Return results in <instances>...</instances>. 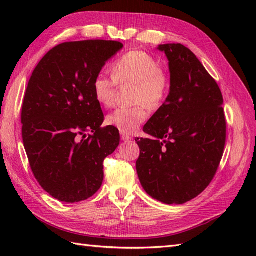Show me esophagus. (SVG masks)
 Masks as SVG:
<instances>
[{
	"label": "esophagus",
	"mask_w": 256,
	"mask_h": 256,
	"mask_svg": "<svg viewBox=\"0 0 256 256\" xmlns=\"http://www.w3.org/2000/svg\"><path fill=\"white\" fill-rule=\"evenodd\" d=\"M131 138H132L130 136V135L121 133V140H131Z\"/></svg>",
	"instance_id": "1"
}]
</instances>
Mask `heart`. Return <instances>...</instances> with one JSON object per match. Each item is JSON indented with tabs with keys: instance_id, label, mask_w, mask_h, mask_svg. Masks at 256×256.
<instances>
[{
	"instance_id": "obj_1",
	"label": "heart",
	"mask_w": 256,
	"mask_h": 256,
	"mask_svg": "<svg viewBox=\"0 0 256 256\" xmlns=\"http://www.w3.org/2000/svg\"><path fill=\"white\" fill-rule=\"evenodd\" d=\"M113 78L99 74L92 82L94 99L99 104H114L116 84H134L133 101L138 106L118 108L106 118V123L124 134H132L148 118L145 105L154 110L164 103L170 92V78L150 54L132 50L118 58L112 64Z\"/></svg>"
}]
</instances>
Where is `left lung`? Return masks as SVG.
I'll list each match as a JSON object with an SVG mask.
<instances>
[{"instance_id": "left-lung-1", "label": "left lung", "mask_w": 256, "mask_h": 256, "mask_svg": "<svg viewBox=\"0 0 256 256\" xmlns=\"http://www.w3.org/2000/svg\"><path fill=\"white\" fill-rule=\"evenodd\" d=\"M170 72V94L138 138L136 170L152 198L182 204L197 197L214 179L226 136L224 96L194 54L182 44L160 45Z\"/></svg>"}]
</instances>
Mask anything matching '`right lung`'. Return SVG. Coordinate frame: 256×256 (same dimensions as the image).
I'll return each mask as SVG.
<instances>
[{"instance_id":"1","label":"right lung","mask_w":256,"mask_h":256,"mask_svg":"<svg viewBox=\"0 0 256 256\" xmlns=\"http://www.w3.org/2000/svg\"><path fill=\"white\" fill-rule=\"evenodd\" d=\"M122 47L114 40L62 42L42 57L28 81L24 148L36 180L62 202H79L100 189L103 160L120 144L116 128H101L104 116L92 82Z\"/></svg>"}]
</instances>
